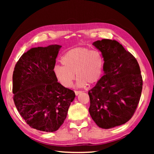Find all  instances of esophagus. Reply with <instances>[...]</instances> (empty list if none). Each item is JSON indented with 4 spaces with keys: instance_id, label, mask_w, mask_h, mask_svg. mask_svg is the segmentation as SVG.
<instances>
[{
    "instance_id": "obj_1",
    "label": "esophagus",
    "mask_w": 154,
    "mask_h": 154,
    "mask_svg": "<svg viewBox=\"0 0 154 154\" xmlns=\"http://www.w3.org/2000/svg\"><path fill=\"white\" fill-rule=\"evenodd\" d=\"M74 92H75L76 96H78L79 94H80V93L82 92V91H74Z\"/></svg>"
}]
</instances>
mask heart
<instances>
[{
  "instance_id": "b5f03b06",
  "label": "heart",
  "mask_w": 154,
  "mask_h": 154,
  "mask_svg": "<svg viewBox=\"0 0 154 154\" xmlns=\"http://www.w3.org/2000/svg\"><path fill=\"white\" fill-rule=\"evenodd\" d=\"M61 62L63 66H55L53 73L58 82L66 87H71L75 78L77 85H92L100 80L103 70V58L99 51L78 47L69 50Z\"/></svg>"
}]
</instances>
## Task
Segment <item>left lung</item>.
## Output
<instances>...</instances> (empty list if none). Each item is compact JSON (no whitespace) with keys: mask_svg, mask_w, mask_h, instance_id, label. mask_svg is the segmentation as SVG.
I'll use <instances>...</instances> for the list:
<instances>
[{"mask_svg":"<svg viewBox=\"0 0 154 154\" xmlns=\"http://www.w3.org/2000/svg\"><path fill=\"white\" fill-rule=\"evenodd\" d=\"M92 45L103 58L104 75L88 91L92 119L109 129L127 123L140 100L143 79L137 60L116 40L103 39Z\"/></svg>","mask_w":154,"mask_h":154,"instance_id":"8db88e82","label":"left lung"}]
</instances>
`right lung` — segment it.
<instances>
[{
    "instance_id": "obj_1",
    "label": "right lung",
    "mask_w": 154,
    "mask_h": 154,
    "mask_svg": "<svg viewBox=\"0 0 154 154\" xmlns=\"http://www.w3.org/2000/svg\"><path fill=\"white\" fill-rule=\"evenodd\" d=\"M60 45L33 48L24 53L13 74V100L27 125L53 132L60 127L74 92L58 82L53 73Z\"/></svg>"
}]
</instances>
